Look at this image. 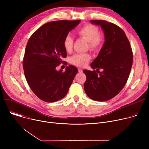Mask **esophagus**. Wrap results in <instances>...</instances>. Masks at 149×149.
I'll use <instances>...</instances> for the list:
<instances>
[{"label":"esophagus","mask_w":149,"mask_h":149,"mask_svg":"<svg viewBox=\"0 0 149 149\" xmlns=\"http://www.w3.org/2000/svg\"><path fill=\"white\" fill-rule=\"evenodd\" d=\"M78 70H79V72L80 73H81L83 72V69L81 68H79V69H78Z\"/></svg>","instance_id":"34e87169"}]
</instances>
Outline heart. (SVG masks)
Masks as SVG:
<instances>
[{
    "label": "heart",
    "instance_id": "b5f03b06",
    "mask_svg": "<svg viewBox=\"0 0 149 149\" xmlns=\"http://www.w3.org/2000/svg\"><path fill=\"white\" fill-rule=\"evenodd\" d=\"M76 35L88 42V48L93 51H99L102 47L104 38L99 33L98 28L91 24L86 25L78 29ZM74 44L73 38L70 36H66L63 45L67 52H70L72 50ZM91 58L89 54H77L70 58V63L78 67H83L86 65Z\"/></svg>",
    "mask_w": 149,
    "mask_h": 149
}]
</instances>
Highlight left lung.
I'll list each match as a JSON object with an SVG mask.
<instances>
[{
	"label": "left lung",
	"mask_w": 149,
	"mask_h": 149,
	"mask_svg": "<svg viewBox=\"0 0 149 149\" xmlns=\"http://www.w3.org/2000/svg\"><path fill=\"white\" fill-rule=\"evenodd\" d=\"M91 22L103 29L105 42L91 64L99 74L95 70H84L86 76L84 88L91 99L105 101L118 94L127 83L133 63V52L128 38L120 27L105 20H92Z\"/></svg>",
	"instance_id": "8db88e82"
}]
</instances>
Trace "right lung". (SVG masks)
Instances as JSON below:
<instances>
[{"mask_svg": "<svg viewBox=\"0 0 149 149\" xmlns=\"http://www.w3.org/2000/svg\"><path fill=\"white\" fill-rule=\"evenodd\" d=\"M80 20H57L45 23L31 35L23 59L26 80L34 94L45 102H55L67 94L77 68L69 65L65 72L56 68L67 54L63 42Z\"/></svg>", "mask_w": 149, "mask_h": 149, "instance_id": "1", "label": "right lung"}]
</instances>
